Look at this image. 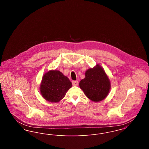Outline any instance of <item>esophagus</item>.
<instances>
[{
    "label": "esophagus",
    "instance_id": "esophagus-1",
    "mask_svg": "<svg viewBox=\"0 0 149 149\" xmlns=\"http://www.w3.org/2000/svg\"><path fill=\"white\" fill-rule=\"evenodd\" d=\"M72 84L73 86H78V81H72Z\"/></svg>",
    "mask_w": 149,
    "mask_h": 149
}]
</instances>
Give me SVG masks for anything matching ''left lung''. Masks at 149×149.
Listing matches in <instances>:
<instances>
[{"instance_id":"left-lung-1","label":"left lung","mask_w":149,"mask_h":149,"mask_svg":"<svg viewBox=\"0 0 149 149\" xmlns=\"http://www.w3.org/2000/svg\"><path fill=\"white\" fill-rule=\"evenodd\" d=\"M79 86L89 99L98 102L107 97L111 89V82L103 68L97 64L85 71V78L80 80Z\"/></svg>"}]
</instances>
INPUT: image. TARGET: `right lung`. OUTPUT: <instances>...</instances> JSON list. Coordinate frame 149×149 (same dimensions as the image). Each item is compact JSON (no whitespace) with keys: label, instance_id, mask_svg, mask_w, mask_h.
Listing matches in <instances>:
<instances>
[{"label":"right lung","instance_id":"right-lung-1","mask_svg":"<svg viewBox=\"0 0 149 149\" xmlns=\"http://www.w3.org/2000/svg\"><path fill=\"white\" fill-rule=\"evenodd\" d=\"M40 86L44 99L51 103H57L64 98L72 83L61 71L51 70L43 75Z\"/></svg>","mask_w":149,"mask_h":149}]
</instances>
